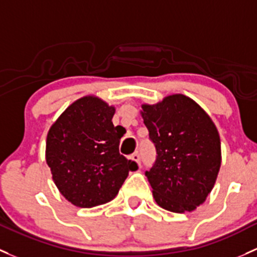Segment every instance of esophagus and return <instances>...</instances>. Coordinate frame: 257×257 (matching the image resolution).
Here are the masks:
<instances>
[{"instance_id":"obj_1","label":"esophagus","mask_w":257,"mask_h":257,"mask_svg":"<svg viewBox=\"0 0 257 257\" xmlns=\"http://www.w3.org/2000/svg\"><path fill=\"white\" fill-rule=\"evenodd\" d=\"M131 159L133 161H136V163H138V165H139V166H140V154L139 153H134L133 155L131 156Z\"/></svg>"}]
</instances>
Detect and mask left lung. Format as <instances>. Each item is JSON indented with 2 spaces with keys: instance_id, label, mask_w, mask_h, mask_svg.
I'll return each instance as SVG.
<instances>
[{
  "instance_id": "1",
  "label": "left lung",
  "mask_w": 257,
  "mask_h": 257,
  "mask_svg": "<svg viewBox=\"0 0 257 257\" xmlns=\"http://www.w3.org/2000/svg\"><path fill=\"white\" fill-rule=\"evenodd\" d=\"M156 159L145 171L156 203L175 213L191 212L206 201L220 167L217 128L196 102L172 94L142 112Z\"/></svg>"
}]
</instances>
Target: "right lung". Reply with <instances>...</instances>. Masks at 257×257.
Listing matches in <instances>:
<instances>
[{
	"label": "right lung",
	"instance_id": "right-lung-1",
	"mask_svg": "<svg viewBox=\"0 0 257 257\" xmlns=\"http://www.w3.org/2000/svg\"><path fill=\"white\" fill-rule=\"evenodd\" d=\"M114 108L93 96L74 102L51 125L47 164L61 194L91 208L117 196L138 164L119 154L121 136L113 125Z\"/></svg>",
	"mask_w": 257,
	"mask_h": 257
}]
</instances>
